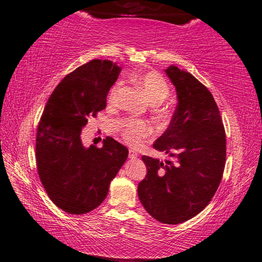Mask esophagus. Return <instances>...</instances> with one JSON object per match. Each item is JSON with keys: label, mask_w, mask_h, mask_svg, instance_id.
Here are the masks:
<instances>
[{"label": "esophagus", "mask_w": 262, "mask_h": 262, "mask_svg": "<svg viewBox=\"0 0 262 262\" xmlns=\"http://www.w3.org/2000/svg\"><path fill=\"white\" fill-rule=\"evenodd\" d=\"M138 157V153L136 151H134V149H129V159L134 160Z\"/></svg>", "instance_id": "34e87169"}]
</instances>
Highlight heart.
<instances>
[{
  "instance_id": "heart-1",
  "label": "heart",
  "mask_w": 262,
  "mask_h": 262,
  "mask_svg": "<svg viewBox=\"0 0 262 262\" xmlns=\"http://www.w3.org/2000/svg\"><path fill=\"white\" fill-rule=\"evenodd\" d=\"M136 83L145 94L148 101L159 104L169 97L170 88L168 82L158 72H146L136 76ZM120 82H117L109 92V102H115L120 89ZM119 130L124 140L132 146H140L143 140L152 133V127L147 121L126 118L119 124Z\"/></svg>"
}]
</instances>
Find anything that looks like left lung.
Masks as SVG:
<instances>
[{
    "mask_svg": "<svg viewBox=\"0 0 262 262\" xmlns=\"http://www.w3.org/2000/svg\"><path fill=\"white\" fill-rule=\"evenodd\" d=\"M178 104L169 127L153 146L174 161L143 155L147 168L138 198L147 213L165 224L192 219L209 204L223 177L226 136L220 109L203 83L177 66L165 70Z\"/></svg>",
    "mask_w": 262,
    "mask_h": 262,
    "instance_id": "obj_1",
    "label": "left lung"
}]
</instances>
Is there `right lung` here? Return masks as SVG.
Listing matches in <instances>:
<instances>
[{
    "instance_id": "add662e5",
    "label": "right lung",
    "mask_w": 262,
    "mask_h": 262,
    "mask_svg": "<svg viewBox=\"0 0 262 262\" xmlns=\"http://www.w3.org/2000/svg\"><path fill=\"white\" fill-rule=\"evenodd\" d=\"M120 68L92 59L58 83L39 120L36 163L43 188L58 208L80 215L107 197L110 181L125 163L128 149L113 137L103 146H83L82 129L107 105V94Z\"/></svg>"
}]
</instances>
